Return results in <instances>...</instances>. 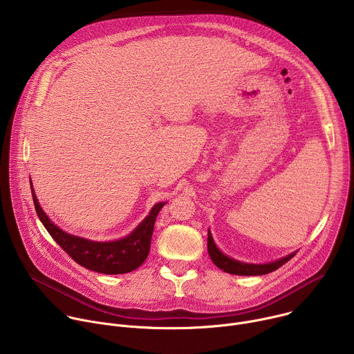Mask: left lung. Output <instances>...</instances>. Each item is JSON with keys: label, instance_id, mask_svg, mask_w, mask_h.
Masks as SVG:
<instances>
[{"label": "left lung", "instance_id": "obj_1", "mask_svg": "<svg viewBox=\"0 0 354 354\" xmlns=\"http://www.w3.org/2000/svg\"><path fill=\"white\" fill-rule=\"evenodd\" d=\"M207 249H209V255L213 261V263L230 273V274H238V276H261V274H268L273 270H277L280 266H283L286 262H288L295 254H291L286 258H281L276 262H272V263H266V265H252V263H243V262H239V261H234L231 258H228L227 255H224L223 252L217 248V245L214 243L213 241V236H212V232L209 230L207 232Z\"/></svg>", "mask_w": 354, "mask_h": 354}]
</instances>
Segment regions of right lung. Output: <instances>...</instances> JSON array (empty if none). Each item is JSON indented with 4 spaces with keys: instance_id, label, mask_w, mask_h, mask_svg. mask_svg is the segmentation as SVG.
Returning <instances> with one entry per match:
<instances>
[{
    "instance_id": "right-lung-1",
    "label": "right lung",
    "mask_w": 354,
    "mask_h": 354,
    "mask_svg": "<svg viewBox=\"0 0 354 354\" xmlns=\"http://www.w3.org/2000/svg\"><path fill=\"white\" fill-rule=\"evenodd\" d=\"M32 197L41 224L47 232L52 235V238L67 252V255L85 269L104 274H123L133 272L142 265L148 257L151 236H153L157 216L160 210L167 205L164 201L157 203L151 209L149 214L127 236L118 241L96 242L67 234L60 230L44 214L33 189Z\"/></svg>"
}]
</instances>
